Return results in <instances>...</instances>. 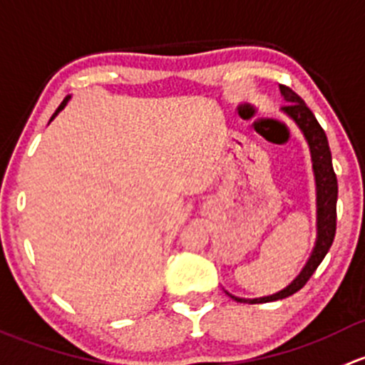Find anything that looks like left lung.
<instances>
[{
  "label": "left lung",
  "mask_w": 365,
  "mask_h": 365,
  "mask_svg": "<svg viewBox=\"0 0 365 365\" xmlns=\"http://www.w3.org/2000/svg\"><path fill=\"white\" fill-rule=\"evenodd\" d=\"M279 91L284 103H287L281 107V112L295 123V126L299 128L300 133L306 138L307 145H309L311 161H313L314 186H317V239H314L313 251H311L306 265L302 267V270L297 274V277L290 284H287L283 290L276 292V294L257 297V299H242V297H235L225 290V294L230 297V299L237 300V302L262 304L287 299V297L294 295L295 292H299L307 283V279L313 276L314 270L322 264V260L329 253L330 246H332L334 235H336L337 179L336 174H334L332 155H330L327 135L323 128L318 125L313 112L309 110V107L304 103V100L297 93L292 91L287 86H279Z\"/></svg>",
  "instance_id": "obj_1"
}]
</instances>
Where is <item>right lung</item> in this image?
I'll return each instance as SVG.
<instances>
[{
  "label": "right lung",
  "instance_id": "obj_1",
  "mask_svg": "<svg viewBox=\"0 0 365 365\" xmlns=\"http://www.w3.org/2000/svg\"><path fill=\"white\" fill-rule=\"evenodd\" d=\"M70 98H71V95H68V96H66V98H65V100H63V103H61V105H59V107H58V110H56V112H54V115H52V118H51V121H52V119H54V118H56V115H58V114H59V112H61V110H63V108H65V107H66V103H68V101H70Z\"/></svg>",
  "mask_w": 365,
  "mask_h": 365
}]
</instances>
